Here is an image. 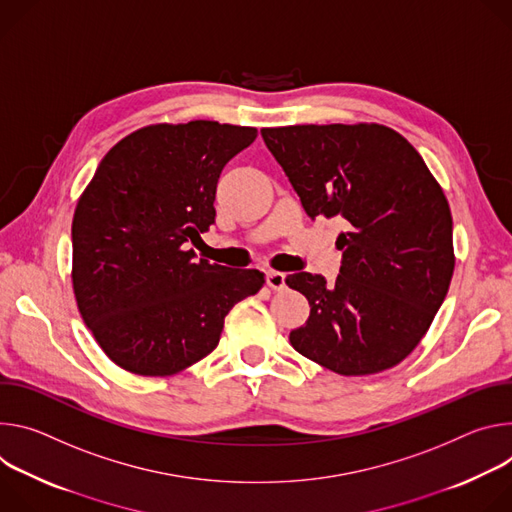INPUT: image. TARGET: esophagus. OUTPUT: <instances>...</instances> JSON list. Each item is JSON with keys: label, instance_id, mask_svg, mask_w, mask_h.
<instances>
[{"label": "esophagus", "instance_id": "obj_1", "mask_svg": "<svg viewBox=\"0 0 512 512\" xmlns=\"http://www.w3.org/2000/svg\"><path fill=\"white\" fill-rule=\"evenodd\" d=\"M266 285L272 291H282V289H285V274L276 272V270H268L266 272Z\"/></svg>", "mask_w": 512, "mask_h": 512}]
</instances>
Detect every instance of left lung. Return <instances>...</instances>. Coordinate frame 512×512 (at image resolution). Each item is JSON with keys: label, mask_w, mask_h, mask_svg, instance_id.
<instances>
[{"label": "left lung", "mask_w": 512, "mask_h": 512, "mask_svg": "<svg viewBox=\"0 0 512 512\" xmlns=\"http://www.w3.org/2000/svg\"><path fill=\"white\" fill-rule=\"evenodd\" d=\"M311 219L342 217L335 285L295 272L287 285L311 305L291 346L342 376L403 362L427 333L456 266L443 189L421 154L380 124L262 128Z\"/></svg>", "instance_id": "left-lung-1"}]
</instances>
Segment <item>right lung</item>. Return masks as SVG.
<instances>
[{
	"label": "right lung",
	"instance_id": "1",
	"mask_svg": "<svg viewBox=\"0 0 512 512\" xmlns=\"http://www.w3.org/2000/svg\"><path fill=\"white\" fill-rule=\"evenodd\" d=\"M256 128L207 120L132 132L99 162L73 217V291L111 362L170 376L211 354L230 309L264 274L195 260L223 166Z\"/></svg>",
	"mask_w": 512,
	"mask_h": 512
}]
</instances>
